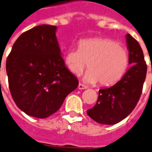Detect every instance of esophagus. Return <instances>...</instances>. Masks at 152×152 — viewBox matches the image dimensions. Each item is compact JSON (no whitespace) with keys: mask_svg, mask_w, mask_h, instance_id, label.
Here are the masks:
<instances>
[{"mask_svg":"<svg viewBox=\"0 0 152 152\" xmlns=\"http://www.w3.org/2000/svg\"><path fill=\"white\" fill-rule=\"evenodd\" d=\"M78 89L81 90V89H86L87 88V86H85V85H83V84H81V83H79L78 85Z\"/></svg>","mask_w":152,"mask_h":152,"instance_id":"obj_1","label":"esophagus"}]
</instances>
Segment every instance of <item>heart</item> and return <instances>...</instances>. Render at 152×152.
<instances>
[{
  "instance_id": "1",
  "label": "heart",
  "mask_w": 152,
  "mask_h": 152,
  "mask_svg": "<svg viewBox=\"0 0 152 152\" xmlns=\"http://www.w3.org/2000/svg\"><path fill=\"white\" fill-rule=\"evenodd\" d=\"M128 54L116 42L110 39H81L78 49H70L64 63L74 75H80L88 62V70L84 75L88 83L99 81L102 86H110L119 81L128 67Z\"/></svg>"
}]
</instances>
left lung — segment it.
<instances>
[{
    "instance_id": "obj_1",
    "label": "left lung",
    "mask_w": 152,
    "mask_h": 152,
    "mask_svg": "<svg viewBox=\"0 0 152 152\" xmlns=\"http://www.w3.org/2000/svg\"><path fill=\"white\" fill-rule=\"evenodd\" d=\"M131 67L118 82L99 91L97 102L87 110V114L96 122L113 125L128 116L136 106L142 92L147 73L141 46L130 34L126 35Z\"/></svg>"
}]
</instances>
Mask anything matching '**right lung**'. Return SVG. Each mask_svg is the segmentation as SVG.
<instances>
[{"label": "right lung", "mask_w": 152, "mask_h": 152, "mask_svg": "<svg viewBox=\"0 0 152 152\" xmlns=\"http://www.w3.org/2000/svg\"><path fill=\"white\" fill-rule=\"evenodd\" d=\"M56 26L41 25L22 33L6 61L14 102L27 115L43 119L56 113L78 80L66 67Z\"/></svg>", "instance_id": "right-lung-1"}]
</instances>
